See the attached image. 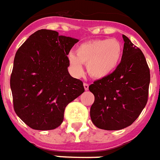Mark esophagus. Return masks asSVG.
Segmentation results:
<instances>
[{
	"mask_svg": "<svg viewBox=\"0 0 160 160\" xmlns=\"http://www.w3.org/2000/svg\"><path fill=\"white\" fill-rule=\"evenodd\" d=\"M84 88H85V91H88L89 90V85L87 83H84Z\"/></svg>",
	"mask_w": 160,
	"mask_h": 160,
	"instance_id": "34e87169",
	"label": "esophagus"
}]
</instances>
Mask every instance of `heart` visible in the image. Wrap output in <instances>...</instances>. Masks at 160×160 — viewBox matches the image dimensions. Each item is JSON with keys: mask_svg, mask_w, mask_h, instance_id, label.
<instances>
[{"mask_svg": "<svg viewBox=\"0 0 160 160\" xmlns=\"http://www.w3.org/2000/svg\"><path fill=\"white\" fill-rule=\"evenodd\" d=\"M122 42L115 38L98 39L84 42L76 49V53L68 54L69 64L75 75L83 73V64L94 79H102L115 71L122 56Z\"/></svg>", "mask_w": 160, "mask_h": 160, "instance_id": "obj_1", "label": "heart"}]
</instances>
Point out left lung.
Segmentation results:
<instances>
[{
	"label": "left lung",
	"mask_w": 160,
	"mask_h": 160,
	"mask_svg": "<svg viewBox=\"0 0 160 160\" xmlns=\"http://www.w3.org/2000/svg\"><path fill=\"white\" fill-rule=\"evenodd\" d=\"M122 38L123 52L118 68L89 86L95 96L90 111L91 121L104 130H120L130 126L148 102L150 71L146 58L128 37Z\"/></svg>",
	"instance_id": "obj_1"
}]
</instances>
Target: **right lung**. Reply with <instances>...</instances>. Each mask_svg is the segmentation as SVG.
Segmentation results:
<instances>
[{"instance_id": "obj_1", "label": "right lung", "mask_w": 160, "mask_h": 160, "mask_svg": "<svg viewBox=\"0 0 160 160\" xmlns=\"http://www.w3.org/2000/svg\"><path fill=\"white\" fill-rule=\"evenodd\" d=\"M79 42L41 29L16 53L10 85L17 115L35 130H52L64 120L69 102L85 91L81 80L69 75L67 55Z\"/></svg>"}]
</instances>
